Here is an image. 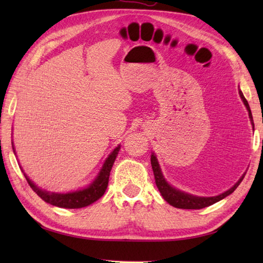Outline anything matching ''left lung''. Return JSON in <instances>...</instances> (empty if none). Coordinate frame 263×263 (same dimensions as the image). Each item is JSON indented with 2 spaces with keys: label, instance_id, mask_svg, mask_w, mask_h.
Masks as SVG:
<instances>
[{
  "label": "left lung",
  "instance_id": "1",
  "mask_svg": "<svg viewBox=\"0 0 263 263\" xmlns=\"http://www.w3.org/2000/svg\"><path fill=\"white\" fill-rule=\"evenodd\" d=\"M239 96L243 99L244 105L247 106V108L249 110V116L251 119V122H252L253 124V117H252V113H251V109H250V106L248 100L245 99L243 92L239 90ZM152 166H153V171H154V175H155V182H156V185H157L158 190L160 194L163 195V198L165 201H167L171 205L175 206V208H180V209H202L205 208V206L214 204L218 201H220L221 199L226 198L227 195H230L231 193H233L235 190L237 189V186L241 184V182L243 181L244 175L239 178L238 182L234 185L233 187H231L228 191L221 193L219 195H217V197H210V198H203V197H194V195L191 194H187V193H184L182 191H178L175 187L171 186L168 183L165 181V178L161 174L160 168H159V165H158V161L157 158H156V156L153 154L152 155Z\"/></svg>",
  "mask_w": 263,
  "mask_h": 263
}]
</instances>
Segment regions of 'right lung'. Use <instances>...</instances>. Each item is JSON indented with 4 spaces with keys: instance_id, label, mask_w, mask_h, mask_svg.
<instances>
[{
    "instance_id": "add662e5",
    "label": "right lung",
    "mask_w": 263,
    "mask_h": 263,
    "mask_svg": "<svg viewBox=\"0 0 263 263\" xmlns=\"http://www.w3.org/2000/svg\"><path fill=\"white\" fill-rule=\"evenodd\" d=\"M119 150H120V146L115 148L113 150V153L108 156V158L106 159V161L103 165V168L100 170L96 180H95L88 187L79 190V191L70 192L65 194L49 193L47 191H44V190L37 187L35 184H33L29 178L27 177L26 174H25V177L28 184H29L30 187L33 190V192H36L38 197H41L44 201H45V202L51 203L57 206H61V208H68V209L83 208V206L91 204L92 202H95V201H97L99 198L103 197L106 189H107L110 170L111 167H113L117 154H119Z\"/></svg>"
}]
</instances>
